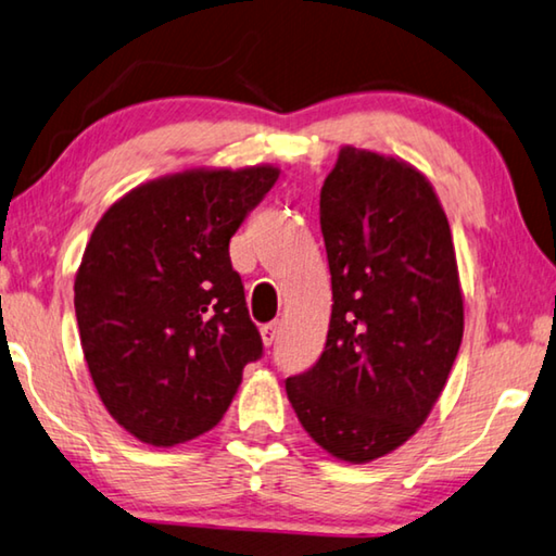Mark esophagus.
I'll return each instance as SVG.
<instances>
[{"label": "esophagus", "mask_w": 556, "mask_h": 556, "mask_svg": "<svg viewBox=\"0 0 556 556\" xmlns=\"http://www.w3.org/2000/svg\"><path fill=\"white\" fill-rule=\"evenodd\" d=\"M261 338H263V344H266V348H270V344L276 342V338H278V323L263 325L261 327Z\"/></svg>", "instance_id": "34e87169"}]
</instances>
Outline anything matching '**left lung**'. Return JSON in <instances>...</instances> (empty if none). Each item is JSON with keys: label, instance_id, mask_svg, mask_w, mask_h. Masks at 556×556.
Listing matches in <instances>:
<instances>
[{"label": "left lung", "instance_id": "8db88e82", "mask_svg": "<svg viewBox=\"0 0 556 556\" xmlns=\"http://www.w3.org/2000/svg\"><path fill=\"white\" fill-rule=\"evenodd\" d=\"M332 276L325 352L286 391L303 429L348 463L412 439L441 396L463 340L451 226L421 172L342 148L320 189Z\"/></svg>", "mask_w": 556, "mask_h": 556}]
</instances>
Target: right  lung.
<instances>
[{
	"label": "right lung",
	"mask_w": 556,
	"mask_h": 556,
	"mask_svg": "<svg viewBox=\"0 0 556 556\" xmlns=\"http://www.w3.org/2000/svg\"><path fill=\"white\" fill-rule=\"evenodd\" d=\"M276 167L192 169L148 181L100 218L73 305L98 396L152 445L222 421L263 340L229 241L276 185Z\"/></svg>",
	"instance_id": "1"
}]
</instances>
